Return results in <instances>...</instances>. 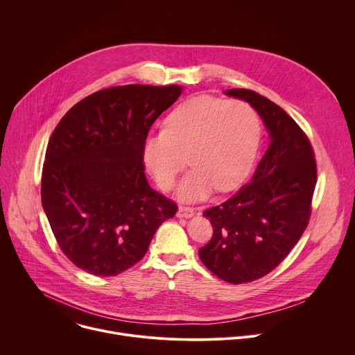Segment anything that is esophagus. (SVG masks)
<instances>
[{
	"mask_svg": "<svg viewBox=\"0 0 355 355\" xmlns=\"http://www.w3.org/2000/svg\"><path fill=\"white\" fill-rule=\"evenodd\" d=\"M195 215V209L191 207H180L177 216L178 218H192Z\"/></svg>",
	"mask_w": 355,
	"mask_h": 355,
	"instance_id": "esophagus-1",
	"label": "esophagus"
}]
</instances>
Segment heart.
<instances>
[{
    "label": "heart",
    "instance_id": "obj_1",
    "mask_svg": "<svg viewBox=\"0 0 355 355\" xmlns=\"http://www.w3.org/2000/svg\"><path fill=\"white\" fill-rule=\"evenodd\" d=\"M260 119L250 104L211 95L187 99L166 119V129L150 132L141 147L147 170L159 187L170 191L187 166L178 193L207 198L215 188L230 191L244 181L256 160Z\"/></svg>",
    "mask_w": 355,
    "mask_h": 355
}]
</instances>
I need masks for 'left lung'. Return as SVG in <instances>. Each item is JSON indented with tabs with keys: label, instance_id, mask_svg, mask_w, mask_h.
Returning <instances> with one entry per match:
<instances>
[{
	"label": "left lung",
	"instance_id": "left-lung-1",
	"mask_svg": "<svg viewBox=\"0 0 355 355\" xmlns=\"http://www.w3.org/2000/svg\"><path fill=\"white\" fill-rule=\"evenodd\" d=\"M226 94L256 108L271 139L251 181L204 211L214 236L199 259L216 277L237 285L270 274L299 241L312 215L318 167L309 137L281 107L245 88Z\"/></svg>",
	"mask_w": 355,
	"mask_h": 355
}]
</instances>
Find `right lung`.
I'll use <instances>...</instances> for the list:
<instances>
[{
	"mask_svg": "<svg viewBox=\"0 0 355 355\" xmlns=\"http://www.w3.org/2000/svg\"><path fill=\"white\" fill-rule=\"evenodd\" d=\"M180 85L99 89L58 123L46 148L42 205L64 256L83 271L115 277L139 263L175 202L151 189L141 147Z\"/></svg>",
	"mask_w": 355,
	"mask_h": 355,
	"instance_id": "right-lung-1",
	"label": "right lung"
}]
</instances>
